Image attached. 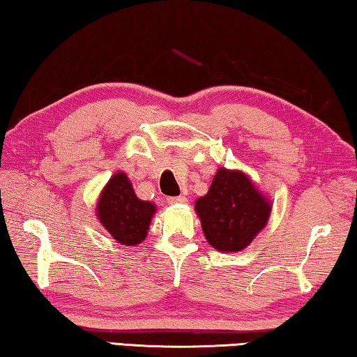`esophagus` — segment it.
<instances>
[{
	"instance_id": "34e87169",
	"label": "esophagus",
	"mask_w": 357,
	"mask_h": 357,
	"mask_svg": "<svg viewBox=\"0 0 357 357\" xmlns=\"http://www.w3.org/2000/svg\"><path fill=\"white\" fill-rule=\"evenodd\" d=\"M167 202L170 204H181V203H185L187 198L184 195H179V197H168Z\"/></svg>"
}]
</instances>
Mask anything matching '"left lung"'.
<instances>
[{
  "label": "left lung",
  "mask_w": 357,
  "mask_h": 357,
  "mask_svg": "<svg viewBox=\"0 0 357 357\" xmlns=\"http://www.w3.org/2000/svg\"><path fill=\"white\" fill-rule=\"evenodd\" d=\"M271 202L245 173L220 167L208 193L195 202L204 238L220 252H241L261 231Z\"/></svg>",
  "instance_id": "1"
}]
</instances>
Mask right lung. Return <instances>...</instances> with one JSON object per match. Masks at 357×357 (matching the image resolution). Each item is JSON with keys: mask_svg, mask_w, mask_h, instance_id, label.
I'll use <instances>...</instances> for the list:
<instances>
[{"mask_svg": "<svg viewBox=\"0 0 357 357\" xmlns=\"http://www.w3.org/2000/svg\"><path fill=\"white\" fill-rule=\"evenodd\" d=\"M154 213V204L135 195L128 174L123 172L110 178L96 206L102 225L123 245H137L146 238Z\"/></svg>", "mask_w": 357, "mask_h": 357, "instance_id": "right-lung-1", "label": "right lung"}]
</instances>
